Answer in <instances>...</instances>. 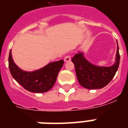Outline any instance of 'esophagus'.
<instances>
[{"label":"esophagus","instance_id":"1","mask_svg":"<svg viewBox=\"0 0 128 128\" xmlns=\"http://www.w3.org/2000/svg\"><path fill=\"white\" fill-rule=\"evenodd\" d=\"M70 60H71V56H66L65 57H64V60L65 61V62H69V61H70Z\"/></svg>","mask_w":128,"mask_h":128}]
</instances>
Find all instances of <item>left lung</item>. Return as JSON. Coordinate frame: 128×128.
Returning a JSON list of instances; mask_svg holds the SVG:
<instances>
[{
	"mask_svg": "<svg viewBox=\"0 0 128 128\" xmlns=\"http://www.w3.org/2000/svg\"><path fill=\"white\" fill-rule=\"evenodd\" d=\"M120 58L118 45L116 62L113 66L105 67L94 65L84 58L82 52L76 54L72 61L75 66L76 76L80 85L86 89H100L108 85L113 79L118 69Z\"/></svg>",
	"mask_w": 128,
	"mask_h": 128,
	"instance_id": "1",
	"label": "left lung"
}]
</instances>
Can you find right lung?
Returning <instances> with one entry per match:
<instances>
[{
	"label": "right lung",
	"mask_w": 128,
	"mask_h": 128,
	"mask_svg": "<svg viewBox=\"0 0 128 128\" xmlns=\"http://www.w3.org/2000/svg\"><path fill=\"white\" fill-rule=\"evenodd\" d=\"M64 64V60L51 62L40 70L26 72L15 64L11 50L8 56V67L11 75L24 89L31 92L43 93L50 90L56 82L58 72Z\"/></svg>",
	"instance_id": "right-lung-1"
}]
</instances>
